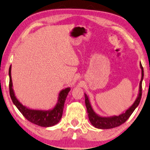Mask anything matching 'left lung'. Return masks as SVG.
I'll return each instance as SVG.
<instances>
[{"instance_id": "8db88e82", "label": "left lung", "mask_w": 150, "mask_h": 150, "mask_svg": "<svg viewBox=\"0 0 150 150\" xmlns=\"http://www.w3.org/2000/svg\"><path fill=\"white\" fill-rule=\"evenodd\" d=\"M140 67L141 69V79L140 83H139V90L137 97L136 100H134L133 104L119 115L104 117L98 115L95 113L94 109H92L89 98H88L87 94L84 93V95H85V103L86 109H87L88 117H89V120L92 126L96 128H99V129H109V128H113L120 126L129 118L132 113H133L134 109L138 107L139 103H140L141 96H142V81L143 79L144 73H143V68L141 63Z\"/></svg>"}]
</instances>
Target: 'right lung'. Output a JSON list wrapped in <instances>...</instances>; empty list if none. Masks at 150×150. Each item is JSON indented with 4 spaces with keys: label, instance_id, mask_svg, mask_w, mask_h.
Here are the masks:
<instances>
[{
    "label": "right lung",
    "instance_id": "obj_1",
    "mask_svg": "<svg viewBox=\"0 0 150 150\" xmlns=\"http://www.w3.org/2000/svg\"><path fill=\"white\" fill-rule=\"evenodd\" d=\"M11 71V66H10L9 70L10 96L13 104L22 113V114L29 122L42 127H50L58 124L62 116L64 102L71 88L69 87L61 90L58 94V98L56 104L52 109L48 110L30 109L26 106H24L15 95L14 90L13 89Z\"/></svg>",
    "mask_w": 150,
    "mask_h": 150
}]
</instances>
